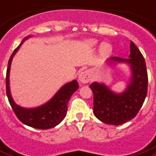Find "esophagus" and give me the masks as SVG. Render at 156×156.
I'll use <instances>...</instances> for the list:
<instances>
[{
    "instance_id": "obj_1",
    "label": "esophagus",
    "mask_w": 156,
    "mask_h": 156,
    "mask_svg": "<svg viewBox=\"0 0 156 156\" xmlns=\"http://www.w3.org/2000/svg\"><path fill=\"white\" fill-rule=\"evenodd\" d=\"M91 80V73L89 70H85L82 72L79 75V81L82 83H87Z\"/></svg>"
}]
</instances>
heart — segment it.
Returning <instances> with one entry per match:
<instances>
[{"label":"heart","instance_id":"1","mask_svg":"<svg viewBox=\"0 0 156 156\" xmlns=\"http://www.w3.org/2000/svg\"><path fill=\"white\" fill-rule=\"evenodd\" d=\"M87 44L88 47L95 48L97 46L98 42L95 40H89L87 41ZM112 52V46L108 43H103L100 47V54L102 56H108Z\"/></svg>","mask_w":156,"mask_h":156}]
</instances>
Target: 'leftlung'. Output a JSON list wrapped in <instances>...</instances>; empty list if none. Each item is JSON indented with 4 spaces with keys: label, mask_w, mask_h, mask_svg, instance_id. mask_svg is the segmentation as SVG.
<instances>
[{
    "label": "left lung",
    "mask_w": 156,
    "mask_h": 156,
    "mask_svg": "<svg viewBox=\"0 0 156 156\" xmlns=\"http://www.w3.org/2000/svg\"><path fill=\"white\" fill-rule=\"evenodd\" d=\"M110 60L130 66L132 78L126 90L115 94L104 84L94 83L89 87L93 92L95 116L104 123L119 126L135 117L143 106L147 94V71L143 54L132 41L129 58L114 56Z\"/></svg>",
    "instance_id": "8db88e82"
}]
</instances>
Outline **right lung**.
Returning <instances> with one entry per match:
<instances>
[{
    "label": "right lung",
    "mask_w": 156,
    "mask_h": 156,
    "mask_svg": "<svg viewBox=\"0 0 156 156\" xmlns=\"http://www.w3.org/2000/svg\"><path fill=\"white\" fill-rule=\"evenodd\" d=\"M29 37V36H28ZM28 37L23 40H27ZM23 41L20 44L17 48L14 49L9 60L8 67L6 71V95L8 97L9 102L10 104L11 108L14 112L18 120L25 124L27 126H30L32 128L40 129H48L53 128L61 123L63 121L67 112V104L70 99L71 95L75 92L78 88V83L76 80H73L70 83H67L59 90V91L54 95L52 100H49L47 104L42 106L38 107L35 108H23L18 106L13 102L11 97L10 91H9V69L12 59L14 54L17 52Z\"/></svg>",
    "instance_id": "1"
}]
</instances>
